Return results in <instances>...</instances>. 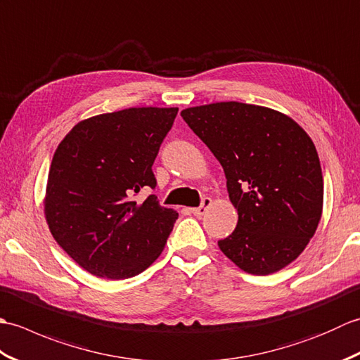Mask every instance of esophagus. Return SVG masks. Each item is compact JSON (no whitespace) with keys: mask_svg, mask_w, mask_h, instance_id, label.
Masks as SVG:
<instances>
[{"mask_svg":"<svg viewBox=\"0 0 360 360\" xmlns=\"http://www.w3.org/2000/svg\"><path fill=\"white\" fill-rule=\"evenodd\" d=\"M212 205V198H202V201H201V205L200 207H195V209H192V213L195 217H202L205 212L209 210V207Z\"/></svg>","mask_w":360,"mask_h":360,"instance_id":"1","label":"esophagus"}]
</instances>
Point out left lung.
Here are the masks:
<instances>
[{"mask_svg": "<svg viewBox=\"0 0 360 360\" xmlns=\"http://www.w3.org/2000/svg\"><path fill=\"white\" fill-rule=\"evenodd\" d=\"M224 168L238 223L218 241L254 275L292 263L314 236L323 207L317 150L290 117L264 106L218 102L181 111Z\"/></svg>", "mask_w": 360, "mask_h": 360, "instance_id": "left-lung-1", "label": "left lung"}]
</instances>
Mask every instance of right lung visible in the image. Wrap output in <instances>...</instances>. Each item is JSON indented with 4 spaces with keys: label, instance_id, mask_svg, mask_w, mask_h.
<instances>
[{
    "label": "right lung",
    "instance_id": "add662e5",
    "mask_svg": "<svg viewBox=\"0 0 360 360\" xmlns=\"http://www.w3.org/2000/svg\"><path fill=\"white\" fill-rule=\"evenodd\" d=\"M178 108H128L79 122L53 153L44 198L49 231L89 274L124 280L162 252L178 213L156 195L151 167Z\"/></svg>",
    "mask_w": 360,
    "mask_h": 360
}]
</instances>
